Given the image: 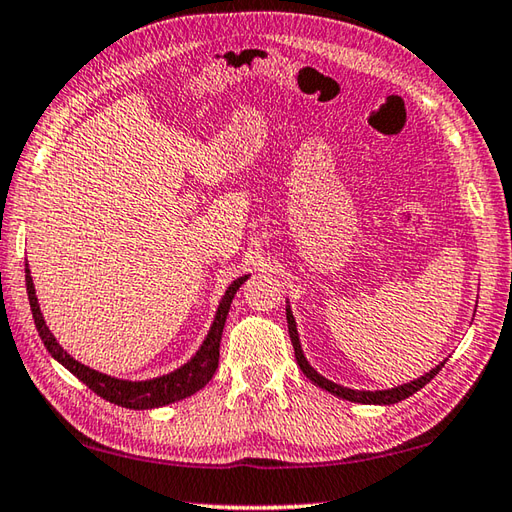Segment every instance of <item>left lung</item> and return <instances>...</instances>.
I'll return each instance as SVG.
<instances>
[{
	"label": "left lung",
	"instance_id": "8db88e82",
	"mask_svg": "<svg viewBox=\"0 0 512 512\" xmlns=\"http://www.w3.org/2000/svg\"><path fill=\"white\" fill-rule=\"evenodd\" d=\"M287 327H289V339H292V345H294V354H296V363L301 365V370H303V374L307 376V379H310L312 383H316L318 388H323L325 392H332V394H336V397H341V399H345V401H354V403H374V406H390V403H399V401H403V399H408V397H412L414 392H419L423 385L426 383H430L432 379H435V376L439 374V370L443 368V365H446V361H441L437 368H432L430 372H426L423 376H419V379H414V381H410V383H403V385H397V388H392V390H374V392H370V390H352V388H343V385H339V383H334V381H327L325 376H321L318 374L310 363H307V359H305V354H303V350H301V341H298V332H296V321H294V314H292V310H289V305H287Z\"/></svg>",
	"mask_w": 512,
	"mask_h": 512
}]
</instances>
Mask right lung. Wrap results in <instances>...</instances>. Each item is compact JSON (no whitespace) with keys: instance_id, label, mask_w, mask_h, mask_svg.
I'll return each mask as SVG.
<instances>
[{"instance_id":"right-lung-1","label":"right lung","mask_w":512,"mask_h":512,"mask_svg":"<svg viewBox=\"0 0 512 512\" xmlns=\"http://www.w3.org/2000/svg\"><path fill=\"white\" fill-rule=\"evenodd\" d=\"M247 278H249V274L240 276L227 287L225 296L220 298L218 312L214 316V323H211V327H209L207 339L202 341L200 350L194 356H191V361H187L185 365H180L178 370H173L169 374L156 376V379L124 381V379H115V376H109V374H102L98 370L86 368L84 363L75 361L73 356L66 352L60 343H57L53 332L46 327V321H44V316L40 312V303H37V296H35L31 269H28V263H26L28 303H31L35 327H37V332H40V339L46 345V350L51 352V356L57 363H62L64 368L69 370L71 374H75L84 385H89V388L95 394H98V397L115 403V406L131 408V410H149V408L169 406V403L187 399L194 392H198L200 388H205V385L211 381V376H214L216 368H218L220 339H223V327H225V321H227L231 301H234L238 287L243 285Z\"/></svg>"}]
</instances>
